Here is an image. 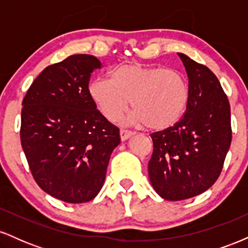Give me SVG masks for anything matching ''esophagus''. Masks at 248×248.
<instances>
[{
    "label": "esophagus",
    "instance_id": "esophagus-1",
    "mask_svg": "<svg viewBox=\"0 0 248 248\" xmlns=\"http://www.w3.org/2000/svg\"><path fill=\"white\" fill-rule=\"evenodd\" d=\"M134 135L133 132H130V130H126V129H121L120 130V138L122 141H126L128 140L129 138H132Z\"/></svg>",
    "mask_w": 248,
    "mask_h": 248
}]
</instances>
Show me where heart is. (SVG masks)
Returning <instances> with one entry per match:
<instances>
[{"instance_id":"obj_1","label":"heart","mask_w":248,"mask_h":248,"mask_svg":"<svg viewBox=\"0 0 248 248\" xmlns=\"http://www.w3.org/2000/svg\"><path fill=\"white\" fill-rule=\"evenodd\" d=\"M88 93L106 119L116 121L129 107V122L152 130L172 127L186 112L189 85L179 71L142 64H124L109 72V79H95Z\"/></svg>"}]
</instances>
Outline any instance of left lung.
<instances>
[{
  "mask_svg": "<svg viewBox=\"0 0 248 248\" xmlns=\"http://www.w3.org/2000/svg\"><path fill=\"white\" fill-rule=\"evenodd\" d=\"M189 79V102L173 127L152 134L150 183L167 201H183L210 189L220 175L232 140L231 108L210 69L178 53Z\"/></svg>",
  "mask_w": 248,
  "mask_h": 248,
  "instance_id": "obj_1",
  "label": "left lung"
}]
</instances>
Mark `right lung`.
Wrapping results in <instances>:
<instances>
[{
    "label": "right lung",
    "mask_w": 248,
    "mask_h": 248,
    "mask_svg": "<svg viewBox=\"0 0 248 248\" xmlns=\"http://www.w3.org/2000/svg\"><path fill=\"white\" fill-rule=\"evenodd\" d=\"M101 62L72 55L50 65L31 84L22 102L21 143L31 173L50 196L86 203L104 186L119 128L96 109L88 81Z\"/></svg>",
    "instance_id": "obj_1"
}]
</instances>
